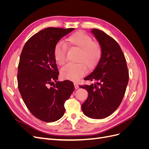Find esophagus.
I'll use <instances>...</instances> for the list:
<instances>
[{"label":"esophagus","instance_id":"1","mask_svg":"<svg viewBox=\"0 0 149 149\" xmlns=\"http://www.w3.org/2000/svg\"><path fill=\"white\" fill-rule=\"evenodd\" d=\"M74 88L75 89H78L79 88V85L76 83H74Z\"/></svg>","mask_w":149,"mask_h":149}]
</instances>
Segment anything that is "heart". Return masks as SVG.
<instances>
[{"label": "heart", "instance_id": "1", "mask_svg": "<svg viewBox=\"0 0 149 149\" xmlns=\"http://www.w3.org/2000/svg\"><path fill=\"white\" fill-rule=\"evenodd\" d=\"M71 45L80 49L78 63H69L61 70L62 77L71 81H78L84 75L87 68L89 70L95 68L100 61L102 50L100 45L93 42L92 38L83 31H78L68 38ZM66 46L61 42L54 48L53 56L58 65H63L66 61Z\"/></svg>", "mask_w": 149, "mask_h": 149}]
</instances>
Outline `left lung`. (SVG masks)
I'll list each match as a JSON object with an SVG mask.
<instances>
[{
	"label": "left lung",
	"instance_id": "obj_1",
	"mask_svg": "<svg viewBox=\"0 0 149 149\" xmlns=\"http://www.w3.org/2000/svg\"><path fill=\"white\" fill-rule=\"evenodd\" d=\"M91 32L100 45L102 55L96 68L84 78L95 83L79 86L88 93L81 109L90 118L103 119L113 113L123 101L129 72L124 53L116 40L100 30L93 29Z\"/></svg>",
	"mask_w": 149,
	"mask_h": 149
}]
</instances>
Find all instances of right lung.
Returning a JSON list of instances; mask_svg holds the SVG:
<instances>
[{"label": "right lung", "mask_w": 149, "mask_h": 149, "mask_svg": "<svg viewBox=\"0 0 149 149\" xmlns=\"http://www.w3.org/2000/svg\"><path fill=\"white\" fill-rule=\"evenodd\" d=\"M74 29L49 27L26 42L18 66V88L29 110L44 122H55L64 115L65 102L73 92V82L57 81L59 72L53 56L59 40ZM53 87H49L52 85Z\"/></svg>", "instance_id": "right-lung-1"}]
</instances>
